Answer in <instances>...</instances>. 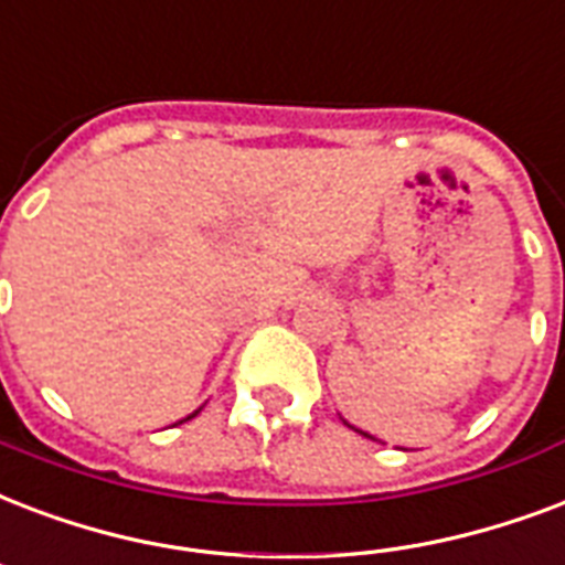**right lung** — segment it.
Returning a JSON list of instances; mask_svg holds the SVG:
<instances>
[{
  "label": "right lung",
  "instance_id": "1",
  "mask_svg": "<svg viewBox=\"0 0 565 565\" xmlns=\"http://www.w3.org/2000/svg\"><path fill=\"white\" fill-rule=\"evenodd\" d=\"M195 415H198V412H195ZM195 415H189V417H195ZM189 417H186V420H189Z\"/></svg>",
  "mask_w": 565,
  "mask_h": 565
}]
</instances>
